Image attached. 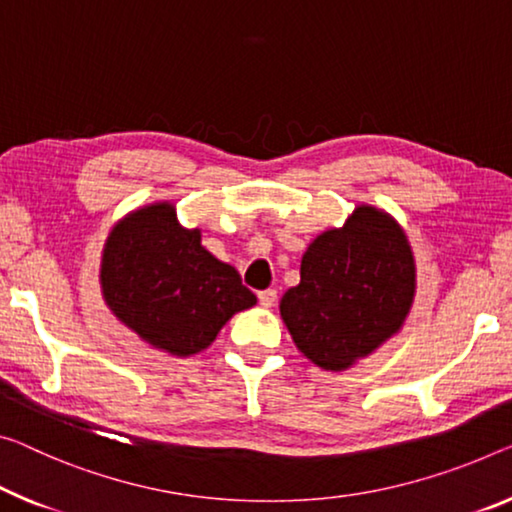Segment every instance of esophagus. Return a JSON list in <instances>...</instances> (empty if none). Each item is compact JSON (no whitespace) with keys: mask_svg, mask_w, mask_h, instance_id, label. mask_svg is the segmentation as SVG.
I'll return each instance as SVG.
<instances>
[{"mask_svg":"<svg viewBox=\"0 0 512 512\" xmlns=\"http://www.w3.org/2000/svg\"><path fill=\"white\" fill-rule=\"evenodd\" d=\"M258 302H261V306H265V309H270V306L277 302V290L274 288L261 290V293H258Z\"/></svg>","mask_w":512,"mask_h":512,"instance_id":"esophagus-1","label":"esophagus"}]
</instances>
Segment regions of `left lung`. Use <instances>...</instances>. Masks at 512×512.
<instances>
[{"instance_id":"obj_1","label":"left lung","mask_w":512,"mask_h":512,"mask_svg":"<svg viewBox=\"0 0 512 512\" xmlns=\"http://www.w3.org/2000/svg\"><path fill=\"white\" fill-rule=\"evenodd\" d=\"M416 295V261L403 226L359 203L343 226L306 247L300 283L279 313L302 355L325 371H348L403 329Z\"/></svg>"}]
</instances>
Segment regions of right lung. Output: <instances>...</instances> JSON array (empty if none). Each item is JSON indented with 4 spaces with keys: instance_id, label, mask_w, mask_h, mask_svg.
I'll return each instance as SVG.
<instances>
[{
    "instance_id": "obj_1",
    "label": "right lung",
    "mask_w": 512,
    "mask_h": 512,
    "mask_svg": "<svg viewBox=\"0 0 512 512\" xmlns=\"http://www.w3.org/2000/svg\"><path fill=\"white\" fill-rule=\"evenodd\" d=\"M98 279L109 313L171 357L199 355L256 304L238 270L201 245V229L178 222L174 201L146 203L112 226Z\"/></svg>"
}]
</instances>
